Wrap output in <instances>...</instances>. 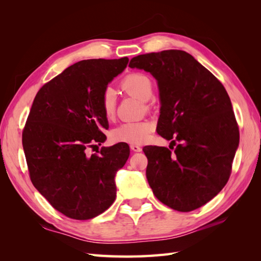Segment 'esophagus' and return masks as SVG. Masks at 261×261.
<instances>
[{"mask_svg": "<svg viewBox=\"0 0 261 261\" xmlns=\"http://www.w3.org/2000/svg\"><path fill=\"white\" fill-rule=\"evenodd\" d=\"M130 149L134 152H140L141 151V147L138 145H130Z\"/></svg>", "mask_w": 261, "mask_h": 261, "instance_id": "esophagus-1", "label": "esophagus"}]
</instances>
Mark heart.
<instances>
[{"label":"heart","mask_w":261,"mask_h":261,"mask_svg":"<svg viewBox=\"0 0 261 261\" xmlns=\"http://www.w3.org/2000/svg\"><path fill=\"white\" fill-rule=\"evenodd\" d=\"M122 89L128 94L140 100H148L152 94V82L143 73H130L126 75L121 82ZM100 106L102 113L107 118H112L115 114L116 98L112 88H106L101 93ZM153 129V124L149 121L139 122H125L118 125L112 130L111 137L116 143L126 144H141L149 137Z\"/></svg>","instance_id":"heart-1"}]
</instances>
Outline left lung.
<instances>
[{"label":"left lung","instance_id":"left-lung-1","mask_svg":"<svg viewBox=\"0 0 261 261\" xmlns=\"http://www.w3.org/2000/svg\"><path fill=\"white\" fill-rule=\"evenodd\" d=\"M128 66L155 78L161 101L156 132L171 145L179 143L174 152L158 146L143 149L150 187L172 209L200 208L227 183L239 147L230 97L218 78L185 51L141 54Z\"/></svg>","mask_w":261,"mask_h":261}]
</instances>
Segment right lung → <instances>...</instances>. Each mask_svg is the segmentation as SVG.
Returning a JSON list of instances; mask_svg holds the SVG:
<instances>
[{"instance_id":"obj_1","label":"right lung","mask_w":261,"mask_h":261,"mask_svg":"<svg viewBox=\"0 0 261 261\" xmlns=\"http://www.w3.org/2000/svg\"><path fill=\"white\" fill-rule=\"evenodd\" d=\"M127 63L128 58L77 62L44 84L31 106L22 130L31 183L70 219H92L115 200L114 177L128 159V145L88 150L107 139L100 97Z\"/></svg>"}]
</instances>
